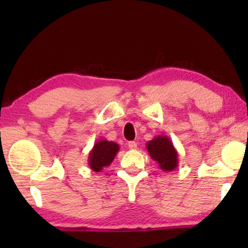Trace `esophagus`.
<instances>
[{"instance_id":"esophagus-1","label":"esophagus","mask_w":248,"mask_h":248,"mask_svg":"<svg viewBox=\"0 0 248 248\" xmlns=\"http://www.w3.org/2000/svg\"><path fill=\"white\" fill-rule=\"evenodd\" d=\"M128 146H129L130 150H136L137 149V142L130 141V142H128Z\"/></svg>"}]
</instances>
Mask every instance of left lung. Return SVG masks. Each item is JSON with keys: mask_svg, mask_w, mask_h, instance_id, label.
<instances>
[{"mask_svg": "<svg viewBox=\"0 0 248 248\" xmlns=\"http://www.w3.org/2000/svg\"><path fill=\"white\" fill-rule=\"evenodd\" d=\"M150 156L164 171H171L178 167V152L167 136H156L146 143Z\"/></svg>", "mask_w": 248, "mask_h": 248, "instance_id": "1", "label": "left lung"}]
</instances>
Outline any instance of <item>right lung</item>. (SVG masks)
Listing matches in <instances>:
<instances>
[{"instance_id": "1", "label": "right lung", "mask_w": 248, "mask_h": 248, "mask_svg": "<svg viewBox=\"0 0 248 248\" xmlns=\"http://www.w3.org/2000/svg\"><path fill=\"white\" fill-rule=\"evenodd\" d=\"M119 145L116 142L99 139L89 153L87 162H89L90 169L96 173L102 171L104 167L111 164L117 153L119 152Z\"/></svg>"}]
</instances>
